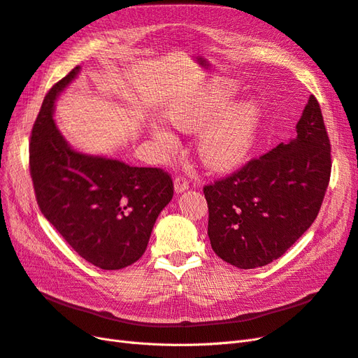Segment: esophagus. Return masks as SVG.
<instances>
[{
    "instance_id": "1",
    "label": "esophagus",
    "mask_w": 358,
    "mask_h": 358,
    "mask_svg": "<svg viewBox=\"0 0 358 358\" xmlns=\"http://www.w3.org/2000/svg\"><path fill=\"white\" fill-rule=\"evenodd\" d=\"M189 188V182L185 176H178L175 179V191L179 194V192H183L187 191Z\"/></svg>"
}]
</instances>
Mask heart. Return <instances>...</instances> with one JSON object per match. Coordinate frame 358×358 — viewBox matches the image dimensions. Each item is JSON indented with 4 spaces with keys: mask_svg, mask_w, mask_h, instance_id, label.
Instances as JSON below:
<instances>
[{
    "mask_svg": "<svg viewBox=\"0 0 358 358\" xmlns=\"http://www.w3.org/2000/svg\"><path fill=\"white\" fill-rule=\"evenodd\" d=\"M233 86L201 90L176 101L167 113L170 122L183 131H197V154L206 167L230 170L248 157L254 145L259 109L255 101L230 103ZM154 137L166 149L173 148L175 138L166 128L155 127Z\"/></svg>",
    "mask_w": 358,
    "mask_h": 358,
    "instance_id": "heart-1",
    "label": "heart"
}]
</instances>
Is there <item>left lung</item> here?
<instances>
[{
	"label": "left lung",
	"mask_w": 358,
	"mask_h": 358,
	"mask_svg": "<svg viewBox=\"0 0 358 358\" xmlns=\"http://www.w3.org/2000/svg\"><path fill=\"white\" fill-rule=\"evenodd\" d=\"M297 136L203 188L215 254L239 268L284 255L315 221L330 182L331 148L310 95Z\"/></svg>",
	"instance_id": "left-lung-1"
}]
</instances>
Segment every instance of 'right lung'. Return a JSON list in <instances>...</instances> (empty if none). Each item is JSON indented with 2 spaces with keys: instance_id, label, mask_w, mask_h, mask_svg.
Listing matches in <instances>:
<instances>
[{
  "instance_id": "obj_1",
  "label": "right lung",
  "mask_w": 358,
  "mask_h": 358,
  "mask_svg": "<svg viewBox=\"0 0 358 358\" xmlns=\"http://www.w3.org/2000/svg\"><path fill=\"white\" fill-rule=\"evenodd\" d=\"M74 67L43 100L32 127L29 173L37 204L76 252L103 270L136 263L146 251L173 180L157 167L74 150L53 121L55 100L78 76Z\"/></svg>"
}]
</instances>
